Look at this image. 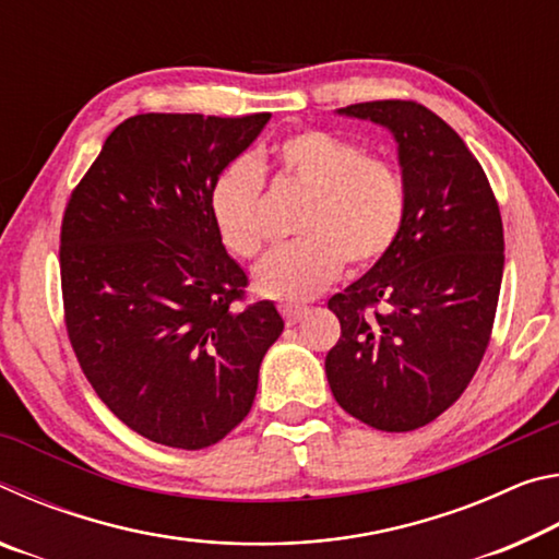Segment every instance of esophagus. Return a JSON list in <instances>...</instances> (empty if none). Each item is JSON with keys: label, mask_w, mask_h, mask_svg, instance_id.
Segmentation results:
<instances>
[{"label": "esophagus", "mask_w": 559, "mask_h": 559, "mask_svg": "<svg viewBox=\"0 0 559 559\" xmlns=\"http://www.w3.org/2000/svg\"><path fill=\"white\" fill-rule=\"evenodd\" d=\"M281 316L286 318L288 325H296L300 318L308 316V308L306 306H288L286 302V306H281Z\"/></svg>", "instance_id": "obj_1"}]
</instances>
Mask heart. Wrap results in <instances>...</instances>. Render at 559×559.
<instances>
[{
    "mask_svg": "<svg viewBox=\"0 0 559 559\" xmlns=\"http://www.w3.org/2000/svg\"><path fill=\"white\" fill-rule=\"evenodd\" d=\"M273 163L306 202L293 222L298 239L266 253L253 271L261 296L308 300L337 278L343 263L365 269L390 251L406 214V179L394 163L328 130L281 140ZM261 194V169L249 157L234 159L212 182V222L239 259H253L263 246Z\"/></svg>",
    "mask_w": 559,
    "mask_h": 559,
    "instance_id": "heart-1",
    "label": "heart"
}]
</instances>
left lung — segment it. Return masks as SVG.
<instances>
[{
  "instance_id": "8db88e82",
  "label": "left lung",
  "mask_w": 559,
  "mask_h": 559,
  "mask_svg": "<svg viewBox=\"0 0 559 559\" xmlns=\"http://www.w3.org/2000/svg\"><path fill=\"white\" fill-rule=\"evenodd\" d=\"M337 112L392 132L406 214L390 251L328 300L340 340L325 374L355 419L414 431L459 400L484 359L503 281V222L484 167L437 112L414 100Z\"/></svg>"
}]
</instances>
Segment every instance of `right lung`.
<instances>
[{
  "label": "right lung",
  "instance_id": "1",
  "mask_svg": "<svg viewBox=\"0 0 559 559\" xmlns=\"http://www.w3.org/2000/svg\"><path fill=\"white\" fill-rule=\"evenodd\" d=\"M271 112H143L110 132L61 224L66 330L103 404L155 443L206 449L249 414L271 300L243 302V269L210 214L214 177Z\"/></svg>",
  "mask_w": 559,
  "mask_h": 559
}]
</instances>
